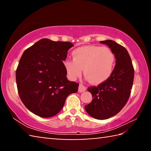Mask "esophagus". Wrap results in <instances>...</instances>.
Here are the masks:
<instances>
[{
    "mask_svg": "<svg viewBox=\"0 0 151 151\" xmlns=\"http://www.w3.org/2000/svg\"><path fill=\"white\" fill-rule=\"evenodd\" d=\"M86 88L85 87V86H84L83 85H82V84H81L80 85H79V87H78V91L80 92V93H83V92L85 91H86Z\"/></svg>",
    "mask_w": 151,
    "mask_h": 151,
    "instance_id": "esophagus-1",
    "label": "esophagus"
}]
</instances>
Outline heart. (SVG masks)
I'll use <instances>...</instances> for the list:
<instances>
[{
	"label": "heart",
	"mask_w": 151,
	"mask_h": 151,
	"mask_svg": "<svg viewBox=\"0 0 151 151\" xmlns=\"http://www.w3.org/2000/svg\"><path fill=\"white\" fill-rule=\"evenodd\" d=\"M72 59H66L64 66L72 79L84 74L91 83L100 84L106 81L113 72L115 55L108 47L88 45L76 48L72 52Z\"/></svg>",
	"instance_id": "1"
}]
</instances>
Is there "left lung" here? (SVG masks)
<instances>
[{"mask_svg":"<svg viewBox=\"0 0 151 151\" xmlns=\"http://www.w3.org/2000/svg\"><path fill=\"white\" fill-rule=\"evenodd\" d=\"M115 55L116 65L106 81L88 91L93 101L85 106L87 113L96 119H107L115 115L127 104L131 95L134 80V67L127 50L112 40L101 41Z\"/></svg>","mask_w":151,"mask_h":151,"instance_id":"1","label":"left lung"}]
</instances>
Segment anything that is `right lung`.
Wrapping results in <instances>:
<instances>
[{
	"instance_id": "obj_1",
	"label": "right lung",
	"mask_w": 151,
	"mask_h": 151,
	"mask_svg": "<svg viewBox=\"0 0 151 151\" xmlns=\"http://www.w3.org/2000/svg\"><path fill=\"white\" fill-rule=\"evenodd\" d=\"M73 44L42 39L24 50L16 70L18 93L24 106L45 118L58 113L79 84L69 81L63 60Z\"/></svg>"
}]
</instances>
